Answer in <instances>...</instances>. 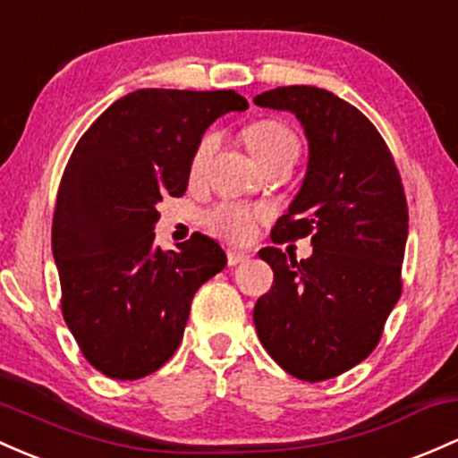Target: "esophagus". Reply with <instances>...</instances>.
<instances>
[{"instance_id":"obj_1","label":"esophagus","mask_w":458,"mask_h":458,"mask_svg":"<svg viewBox=\"0 0 458 458\" xmlns=\"http://www.w3.org/2000/svg\"><path fill=\"white\" fill-rule=\"evenodd\" d=\"M250 260V254L239 252V250H228V265H241Z\"/></svg>"}]
</instances>
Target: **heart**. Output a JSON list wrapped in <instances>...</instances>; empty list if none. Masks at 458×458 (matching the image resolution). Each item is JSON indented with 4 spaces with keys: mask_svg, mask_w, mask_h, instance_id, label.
Returning <instances> with one entry per match:
<instances>
[{
    "mask_svg": "<svg viewBox=\"0 0 458 458\" xmlns=\"http://www.w3.org/2000/svg\"><path fill=\"white\" fill-rule=\"evenodd\" d=\"M245 145L252 152V156L259 160L260 165H267L271 160L278 158H298L300 154V140L286 128L284 123L271 122H256L248 125L243 132ZM217 137L215 134H206L199 140L198 149H195L193 160H191V172L198 174L204 167V163L208 160V156L213 154ZM263 217V210L248 208V206L225 202L219 204L213 213L208 215V224L215 233L230 241H250L256 233V224Z\"/></svg>",
    "mask_w": 458,
    "mask_h": 458,
    "instance_id": "heart-1",
    "label": "heart"
}]
</instances>
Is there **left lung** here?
<instances>
[{"label": "left lung", "instance_id": "obj_1", "mask_svg": "<svg viewBox=\"0 0 458 458\" xmlns=\"http://www.w3.org/2000/svg\"><path fill=\"white\" fill-rule=\"evenodd\" d=\"M254 104L286 110L304 128L302 187L271 239L310 237L313 245L302 260L260 250L274 284L256 300L254 326L286 374L319 383L368 359L398 302L409 234L404 189L378 130L330 90L295 84L265 90Z\"/></svg>", "mask_w": 458, "mask_h": 458}]
</instances>
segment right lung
Returning a JSON list of instances; mask_svg holds the SVG:
<instances>
[{
  "mask_svg": "<svg viewBox=\"0 0 458 458\" xmlns=\"http://www.w3.org/2000/svg\"><path fill=\"white\" fill-rule=\"evenodd\" d=\"M248 99L234 90L140 89L104 110L75 145L52 225L63 315L95 369L137 380L182 341L191 300L228 259L193 234L154 243L163 198L184 195L206 128Z\"/></svg>",
  "mask_w": 458,
  "mask_h": 458,
  "instance_id": "right-lung-1",
  "label": "right lung"
}]
</instances>
